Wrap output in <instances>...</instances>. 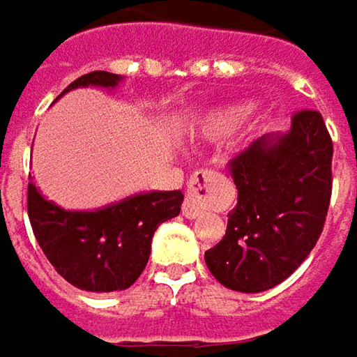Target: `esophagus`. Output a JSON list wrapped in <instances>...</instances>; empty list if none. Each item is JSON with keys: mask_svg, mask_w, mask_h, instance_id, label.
Instances as JSON below:
<instances>
[{"mask_svg": "<svg viewBox=\"0 0 357 357\" xmlns=\"http://www.w3.org/2000/svg\"><path fill=\"white\" fill-rule=\"evenodd\" d=\"M211 172L199 170L195 172L189 183H187V197L183 201V215L189 220L199 218L205 209V201H207V185H209Z\"/></svg>", "mask_w": 357, "mask_h": 357, "instance_id": "esophagus-1", "label": "esophagus"}]
</instances>
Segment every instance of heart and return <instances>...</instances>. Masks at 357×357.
<instances>
[{
  "instance_id": "heart-1",
  "label": "heart",
  "mask_w": 357,
  "mask_h": 357,
  "mask_svg": "<svg viewBox=\"0 0 357 357\" xmlns=\"http://www.w3.org/2000/svg\"><path fill=\"white\" fill-rule=\"evenodd\" d=\"M250 112L248 107H232V109H228V111H224L222 114H218V116H213L211 121H209V131H226V129H232L238 121H243L246 114Z\"/></svg>"
}]
</instances>
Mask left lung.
Instances as JSON below:
<instances>
[{
	"instance_id": "1",
	"label": "left lung",
	"mask_w": 357,
	"mask_h": 357,
	"mask_svg": "<svg viewBox=\"0 0 357 357\" xmlns=\"http://www.w3.org/2000/svg\"><path fill=\"white\" fill-rule=\"evenodd\" d=\"M333 142L319 111H298L291 129L263 135L230 160L238 189L226 236L209 250L211 275L236 291H265L314 248L331 201Z\"/></svg>"
}]
</instances>
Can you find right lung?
Wrapping results in <instances>:
<instances>
[{
	"mask_svg": "<svg viewBox=\"0 0 357 357\" xmlns=\"http://www.w3.org/2000/svg\"><path fill=\"white\" fill-rule=\"evenodd\" d=\"M119 82L116 73L90 71L71 82L63 94L82 86L114 88ZM181 203V191H152L94 211H69L28 183V218L45 257L63 280L86 291L133 286L148 265L158 226L176 218Z\"/></svg>",
	"mask_w": 357,
	"mask_h": 357,
	"instance_id": "obj_1",
	"label": "right lung"
}]
</instances>
